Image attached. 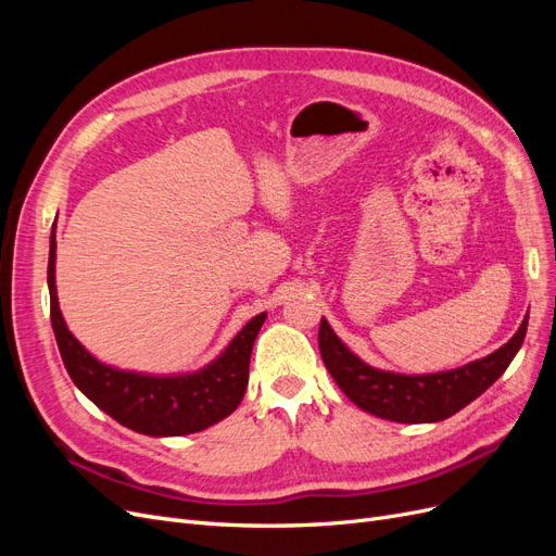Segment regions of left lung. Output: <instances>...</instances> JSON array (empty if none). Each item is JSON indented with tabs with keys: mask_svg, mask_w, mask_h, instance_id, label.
Here are the masks:
<instances>
[{
	"mask_svg": "<svg viewBox=\"0 0 556 556\" xmlns=\"http://www.w3.org/2000/svg\"><path fill=\"white\" fill-rule=\"evenodd\" d=\"M527 325L529 315L521 319L513 339L492 355L439 374L408 376L366 364L333 333L325 317L317 341L327 371L355 406L390 422L425 425L452 417L492 387L525 343Z\"/></svg>",
	"mask_w": 556,
	"mask_h": 556,
	"instance_id": "8db88e82",
	"label": "left lung"
}]
</instances>
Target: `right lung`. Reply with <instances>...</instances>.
<instances>
[{"mask_svg": "<svg viewBox=\"0 0 556 556\" xmlns=\"http://www.w3.org/2000/svg\"><path fill=\"white\" fill-rule=\"evenodd\" d=\"M55 225L50 231L48 292L50 323L66 374L99 410L146 435H188L204 431L239 408L248 387L252 345L264 325L260 313L206 366L188 374H141L99 362L66 327L55 288Z\"/></svg>", "mask_w": 556, "mask_h": 556, "instance_id": "1", "label": "right lung"}]
</instances>
